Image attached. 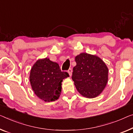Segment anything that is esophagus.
<instances>
[{"mask_svg": "<svg viewBox=\"0 0 133 133\" xmlns=\"http://www.w3.org/2000/svg\"><path fill=\"white\" fill-rule=\"evenodd\" d=\"M67 72H68L69 76H72V69H69V70H68V71H67Z\"/></svg>", "mask_w": 133, "mask_h": 133, "instance_id": "34e87169", "label": "esophagus"}]
</instances>
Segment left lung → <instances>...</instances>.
Returning a JSON list of instances; mask_svg holds the SVG:
<instances>
[{"label":"left lung","mask_w":133,"mask_h":133,"mask_svg":"<svg viewBox=\"0 0 133 133\" xmlns=\"http://www.w3.org/2000/svg\"><path fill=\"white\" fill-rule=\"evenodd\" d=\"M76 65L73 69L72 80L82 96L93 98L103 92L108 81V68L96 55L86 52L75 57Z\"/></svg>","instance_id":"8db88e82"}]
</instances>
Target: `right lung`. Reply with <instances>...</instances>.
Returning <instances> with one entry per match:
<instances>
[{"instance_id": "1", "label": "right lung", "mask_w": 133, "mask_h": 133, "mask_svg": "<svg viewBox=\"0 0 133 133\" xmlns=\"http://www.w3.org/2000/svg\"><path fill=\"white\" fill-rule=\"evenodd\" d=\"M66 72H61L58 63L48 58L39 59L31 67L30 82L37 97L44 102L57 100L61 92L63 79L69 77Z\"/></svg>"}]
</instances>
